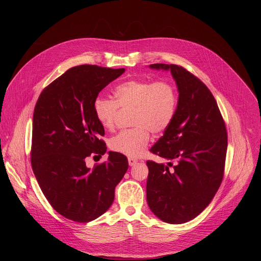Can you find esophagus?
Returning a JSON list of instances; mask_svg holds the SVG:
<instances>
[{
    "label": "esophagus",
    "mask_w": 261,
    "mask_h": 261,
    "mask_svg": "<svg viewBox=\"0 0 261 261\" xmlns=\"http://www.w3.org/2000/svg\"><path fill=\"white\" fill-rule=\"evenodd\" d=\"M137 162H138V160H137L136 158H132V157H129V158H128V163H129L130 166L135 165Z\"/></svg>",
    "instance_id": "1"
}]
</instances>
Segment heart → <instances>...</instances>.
Returning a JSON list of instances; mask_svg holds the SVG:
<instances>
[{
	"instance_id": "1",
	"label": "heart",
	"mask_w": 261,
	"mask_h": 261,
	"mask_svg": "<svg viewBox=\"0 0 261 261\" xmlns=\"http://www.w3.org/2000/svg\"><path fill=\"white\" fill-rule=\"evenodd\" d=\"M115 100L97 97L94 114L104 129H113L120 109H132L130 129L109 139V147L120 154L138 157L150 141V131L164 132L172 123L177 107V92L173 84L160 80L141 79L126 81L114 90Z\"/></svg>"
}]
</instances>
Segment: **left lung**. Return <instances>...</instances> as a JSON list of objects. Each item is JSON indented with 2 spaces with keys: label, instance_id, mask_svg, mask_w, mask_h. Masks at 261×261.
<instances>
[{
  "label": "left lung",
  "instance_id": "8db88e82",
  "mask_svg": "<svg viewBox=\"0 0 261 261\" xmlns=\"http://www.w3.org/2000/svg\"><path fill=\"white\" fill-rule=\"evenodd\" d=\"M150 67L170 70L179 95L171 125L150 150L169 162L146 161L147 204L162 221L181 224L198 216L220 187L226 126L213 94L194 74L174 64Z\"/></svg>",
  "mask_w": 261,
  "mask_h": 261
}]
</instances>
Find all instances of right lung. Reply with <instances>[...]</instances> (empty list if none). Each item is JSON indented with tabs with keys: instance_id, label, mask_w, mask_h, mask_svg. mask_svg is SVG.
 Here are the masks:
<instances>
[{
	"instance_id": "1",
	"label": "right lung",
	"mask_w": 261,
	"mask_h": 261,
	"mask_svg": "<svg viewBox=\"0 0 261 261\" xmlns=\"http://www.w3.org/2000/svg\"><path fill=\"white\" fill-rule=\"evenodd\" d=\"M125 72L97 65L70 68L41 92L34 109L31 164L47 201L63 217L87 223L104 214L128 169L123 154L88 168L86 159L105 154L104 128L93 103Z\"/></svg>"
}]
</instances>
